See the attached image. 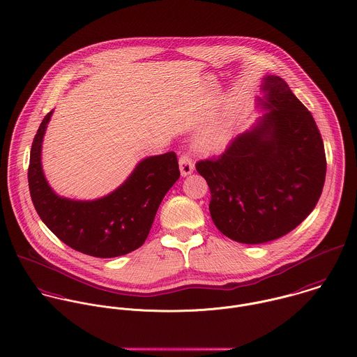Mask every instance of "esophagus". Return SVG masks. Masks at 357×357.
I'll return each instance as SVG.
<instances>
[{
  "instance_id": "obj_1",
  "label": "esophagus",
  "mask_w": 357,
  "mask_h": 357,
  "mask_svg": "<svg viewBox=\"0 0 357 357\" xmlns=\"http://www.w3.org/2000/svg\"><path fill=\"white\" fill-rule=\"evenodd\" d=\"M178 165H180V172H181V176H188L194 172V162L192 159L190 158L188 153H181L180 155V159H178Z\"/></svg>"
}]
</instances>
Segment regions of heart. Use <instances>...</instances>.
Segmentation results:
<instances>
[{"label": "heart", "instance_id": "heart-1", "mask_svg": "<svg viewBox=\"0 0 357 357\" xmlns=\"http://www.w3.org/2000/svg\"><path fill=\"white\" fill-rule=\"evenodd\" d=\"M234 121L236 116L230 115L220 123L206 128L198 138L199 146L206 151H218L226 146L231 138Z\"/></svg>", "mask_w": 357, "mask_h": 357}]
</instances>
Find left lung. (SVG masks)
Listing matches in <instances>:
<instances>
[{"label": "left lung", "instance_id": "1", "mask_svg": "<svg viewBox=\"0 0 357 357\" xmlns=\"http://www.w3.org/2000/svg\"><path fill=\"white\" fill-rule=\"evenodd\" d=\"M268 109L218 158L197 163L211 190L215 226L242 243H263L298 227L321 195L327 160L307 108L278 76L263 77Z\"/></svg>", "mask_w": 357, "mask_h": 357}]
</instances>
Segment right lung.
Segmentation results:
<instances>
[{
    "mask_svg": "<svg viewBox=\"0 0 357 357\" xmlns=\"http://www.w3.org/2000/svg\"><path fill=\"white\" fill-rule=\"evenodd\" d=\"M52 111L34 135L27 170L33 205L44 225L68 246L96 257H116L139 248L149 234L158 208L178 180L174 152L141 160L112 194L96 201L58 197L41 169V144Z\"/></svg>",
    "mask_w": 357,
    "mask_h": 357,
    "instance_id": "right-lung-1",
    "label": "right lung"
}]
</instances>
